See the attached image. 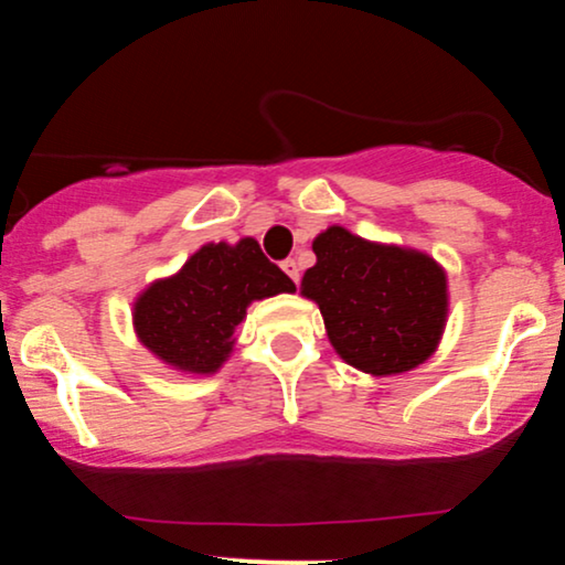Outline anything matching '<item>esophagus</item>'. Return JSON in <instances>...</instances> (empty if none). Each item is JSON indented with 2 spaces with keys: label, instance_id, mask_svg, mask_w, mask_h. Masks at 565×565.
<instances>
[{
  "label": "esophagus",
  "instance_id": "esophagus-1",
  "mask_svg": "<svg viewBox=\"0 0 565 565\" xmlns=\"http://www.w3.org/2000/svg\"><path fill=\"white\" fill-rule=\"evenodd\" d=\"M281 268H284V274H287L291 281H300V265H297V260H284L281 263Z\"/></svg>",
  "mask_w": 565,
  "mask_h": 565
}]
</instances>
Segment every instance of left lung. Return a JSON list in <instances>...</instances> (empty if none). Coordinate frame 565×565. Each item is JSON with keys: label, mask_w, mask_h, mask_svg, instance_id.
Segmentation results:
<instances>
[{"label": "left lung", "mask_w": 565, "mask_h": 565, "mask_svg": "<svg viewBox=\"0 0 565 565\" xmlns=\"http://www.w3.org/2000/svg\"><path fill=\"white\" fill-rule=\"evenodd\" d=\"M300 295L319 305L329 342L366 374H401L436 353L449 313L446 270L430 255L332 225L313 238Z\"/></svg>", "instance_id": "left-lung-1"}]
</instances>
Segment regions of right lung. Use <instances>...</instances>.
Listing matches in <instances>:
<instances>
[{
  "label": "right lung",
  "mask_w": 565,
  "mask_h": 565,
  "mask_svg": "<svg viewBox=\"0 0 565 565\" xmlns=\"http://www.w3.org/2000/svg\"><path fill=\"white\" fill-rule=\"evenodd\" d=\"M295 291V281L263 255L255 238L204 244L170 278H159L135 300L138 340L185 374H215L228 361L233 332L249 302Z\"/></svg>",
  "instance_id": "1"
}]
</instances>
